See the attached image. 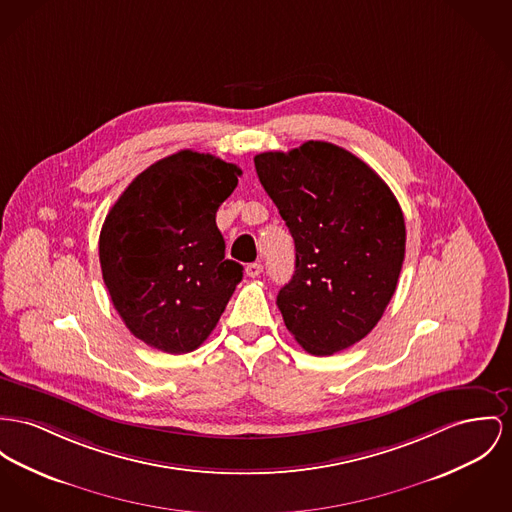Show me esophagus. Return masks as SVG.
I'll return each mask as SVG.
<instances>
[{
  "instance_id": "obj_1",
  "label": "esophagus",
  "mask_w": 512,
  "mask_h": 512,
  "mask_svg": "<svg viewBox=\"0 0 512 512\" xmlns=\"http://www.w3.org/2000/svg\"><path fill=\"white\" fill-rule=\"evenodd\" d=\"M262 270H264L262 264L254 262V264H248V266H246V275H248V277H258V275L262 273Z\"/></svg>"
}]
</instances>
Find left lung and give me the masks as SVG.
<instances>
[{
	"label": "left lung",
	"instance_id": "left-lung-1",
	"mask_svg": "<svg viewBox=\"0 0 512 512\" xmlns=\"http://www.w3.org/2000/svg\"><path fill=\"white\" fill-rule=\"evenodd\" d=\"M254 165L295 240V273L275 301L287 330L312 355L351 347L396 291L402 207L367 163L334 143L260 153Z\"/></svg>",
	"mask_w": 512,
	"mask_h": 512
}]
</instances>
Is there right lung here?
<instances>
[{"instance_id": "add662e5", "label": "right lung", "mask_w": 512, "mask_h": 512, "mask_svg": "<svg viewBox=\"0 0 512 512\" xmlns=\"http://www.w3.org/2000/svg\"><path fill=\"white\" fill-rule=\"evenodd\" d=\"M240 174L184 149L137 174L108 211L99 239L104 285L137 340L180 355L217 326L242 266L225 260L215 213Z\"/></svg>"}]
</instances>
